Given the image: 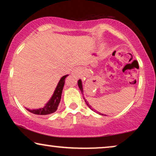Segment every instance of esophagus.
<instances>
[{"mask_svg": "<svg viewBox=\"0 0 156 156\" xmlns=\"http://www.w3.org/2000/svg\"><path fill=\"white\" fill-rule=\"evenodd\" d=\"M81 68L80 67H75L74 69H73L72 72V75L76 76V77H80V74H81Z\"/></svg>", "mask_w": 156, "mask_h": 156, "instance_id": "obj_1", "label": "esophagus"}]
</instances>
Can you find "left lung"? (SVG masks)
<instances>
[{
	"instance_id": "1",
	"label": "left lung",
	"mask_w": 156,
	"mask_h": 156,
	"mask_svg": "<svg viewBox=\"0 0 156 156\" xmlns=\"http://www.w3.org/2000/svg\"><path fill=\"white\" fill-rule=\"evenodd\" d=\"M78 86H79V88H80V91H81V92H82V95H84V91H83V87H82V80H78ZM84 101H85V102H86V104H87V105L89 106V108H91V106L89 105V103H88V101H87V99H85V98L84 97ZM91 109L92 110H94L93 108H91ZM102 115H104V114H102Z\"/></svg>"
}]
</instances>
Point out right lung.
I'll return each instance as SVG.
<instances>
[{
    "label": "right lung",
    "instance_id": "1",
    "mask_svg": "<svg viewBox=\"0 0 156 156\" xmlns=\"http://www.w3.org/2000/svg\"><path fill=\"white\" fill-rule=\"evenodd\" d=\"M67 76L68 74L61 77L58 84L57 85L56 88H55V90L54 93H53L52 96L51 97L50 100H49L48 102L45 104V106L44 107L37 108V109H30V108H26V109L28 112L36 115H48L52 114V113L56 112L57 107L59 106V102H60L62 93L63 87L65 82V79Z\"/></svg>",
    "mask_w": 156,
    "mask_h": 156
}]
</instances>
